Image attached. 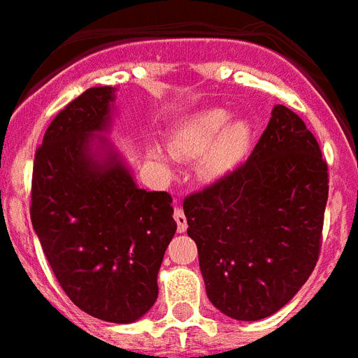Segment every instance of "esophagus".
I'll return each instance as SVG.
<instances>
[{"label":"esophagus","mask_w":358,"mask_h":358,"mask_svg":"<svg viewBox=\"0 0 358 358\" xmlns=\"http://www.w3.org/2000/svg\"><path fill=\"white\" fill-rule=\"evenodd\" d=\"M173 218H176V222H177V231H179V233H185V231H187V227H188V222H187V216H185V210L177 207L176 210H173Z\"/></svg>","instance_id":"34e87169"}]
</instances>
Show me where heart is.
Instances as JSON below:
<instances>
[{
    "label": "heart",
    "mask_w": 358,
    "mask_h": 358,
    "mask_svg": "<svg viewBox=\"0 0 358 358\" xmlns=\"http://www.w3.org/2000/svg\"><path fill=\"white\" fill-rule=\"evenodd\" d=\"M227 108H203L182 118L171 133L170 151L181 159H199V171L208 181L224 179L233 173L253 142V127L248 120L234 118ZM150 157L168 170L170 157L159 145H151Z\"/></svg>",
    "instance_id": "1"
}]
</instances>
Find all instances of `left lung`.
<instances>
[{
	"label": "left lung",
	"instance_id": "1",
	"mask_svg": "<svg viewBox=\"0 0 358 358\" xmlns=\"http://www.w3.org/2000/svg\"><path fill=\"white\" fill-rule=\"evenodd\" d=\"M327 196L314 134L275 105L245 164L182 203L205 290L220 313L257 322L299 292L318 260Z\"/></svg>",
	"mask_w": 358,
	"mask_h": 358
}]
</instances>
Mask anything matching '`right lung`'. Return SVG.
<instances>
[{"label":"right lung","mask_w":358,"mask_h":358,"mask_svg":"<svg viewBox=\"0 0 358 358\" xmlns=\"http://www.w3.org/2000/svg\"><path fill=\"white\" fill-rule=\"evenodd\" d=\"M116 88L94 87L62 108L34 155L31 222L57 281L87 314L133 324L159 296L173 238L171 196L136 185L105 136Z\"/></svg>","instance_id":"add662e5"}]
</instances>
